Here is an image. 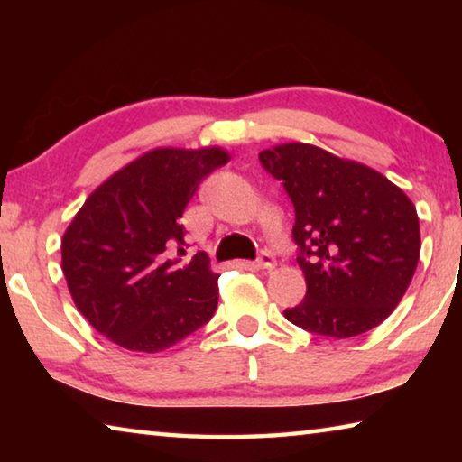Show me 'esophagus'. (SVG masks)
Masks as SVG:
<instances>
[{
  "label": "esophagus",
  "mask_w": 462,
  "mask_h": 462,
  "mask_svg": "<svg viewBox=\"0 0 462 462\" xmlns=\"http://www.w3.org/2000/svg\"><path fill=\"white\" fill-rule=\"evenodd\" d=\"M256 267H259V269H273V267H275V256H273L267 248H263L259 256H256Z\"/></svg>",
  "instance_id": "obj_1"
}]
</instances>
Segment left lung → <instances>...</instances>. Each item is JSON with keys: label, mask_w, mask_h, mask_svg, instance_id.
Returning <instances> with one entry per match:
<instances>
[{"label": "left lung", "mask_w": 462, "mask_h": 462, "mask_svg": "<svg viewBox=\"0 0 462 462\" xmlns=\"http://www.w3.org/2000/svg\"><path fill=\"white\" fill-rule=\"evenodd\" d=\"M293 203L297 263L308 291L289 322L330 338L373 330L400 303L420 259L413 203L387 177L293 143L259 154Z\"/></svg>", "instance_id": "left-lung-1"}]
</instances>
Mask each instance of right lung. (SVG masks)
<instances>
[{
	"instance_id": "obj_1",
	"label": "right lung",
	"mask_w": 462,
	"mask_h": 462,
	"mask_svg": "<svg viewBox=\"0 0 462 462\" xmlns=\"http://www.w3.org/2000/svg\"><path fill=\"white\" fill-rule=\"evenodd\" d=\"M228 162L222 148H154L101 183L62 236V273L77 310L99 334L161 353L212 319L217 277L183 256L187 203Z\"/></svg>"
}]
</instances>
